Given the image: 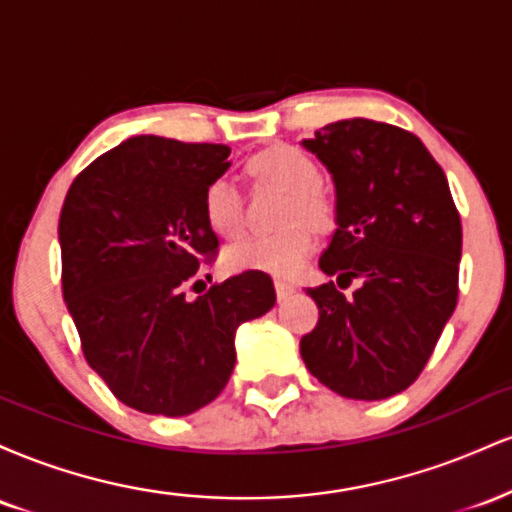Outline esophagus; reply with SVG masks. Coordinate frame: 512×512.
<instances>
[{"instance_id":"obj_1","label":"esophagus","mask_w":512,"mask_h":512,"mask_svg":"<svg viewBox=\"0 0 512 512\" xmlns=\"http://www.w3.org/2000/svg\"><path fill=\"white\" fill-rule=\"evenodd\" d=\"M274 289H276V298H279V301H284V298H289L291 293L296 291V286L289 284V281H284V279H276Z\"/></svg>"}]
</instances>
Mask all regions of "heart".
<instances>
[{"label":"heart","instance_id":"obj_1","mask_svg":"<svg viewBox=\"0 0 512 512\" xmlns=\"http://www.w3.org/2000/svg\"><path fill=\"white\" fill-rule=\"evenodd\" d=\"M248 170L255 180L272 182L289 192L291 202L284 209V223L291 226L274 233H252L240 238L223 252V264L231 272L260 269L281 276L296 274L313 250V236L300 221L315 231H325L334 221L332 199L320 187V166L296 146H272L252 156ZM202 214L216 236L236 238L243 231V195L228 175H219L204 187Z\"/></svg>","mask_w":512,"mask_h":512}]
</instances>
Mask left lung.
Masks as SVG:
<instances>
[{
	"label": "left lung",
	"instance_id": "left-lung-1",
	"mask_svg": "<svg viewBox=\"0 0 512 512\" xmlns=\"http://www.w3.org/2000/svg\"><path fill=\"white\" fill-rule=\"evenodd\" d=\"M303 146L337 190V231L320 269L337 285L356 278L359 289H308L320 320L301 356L337 395L387 399L419 378L457 305L460 214L443 168L407 129L354 117Z\"/></svg>",
	"mask_w": 512,
	"mask_h": 512
}]
</instances>
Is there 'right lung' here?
I'll use <instances>...</instances> for the list:
<instances>
[{"label":"right lung","mask_w":512,"mask_h":512,"mask_svg":"<svg viewBox=\"0 0 512 512\" xmlns=\"http://www.w3.org/2000/svg\"><path fill=\"white\" fill-rule=\"evenodd\" d=\"M228 154L142 134L98 156L64 197V303L88 366L144 414L187 416L214 402L236 366V330L276 303L272 276L257 269L185 298L219 250L202 195Z\"/></svg>","instance_id":"1"}]
</instances>
